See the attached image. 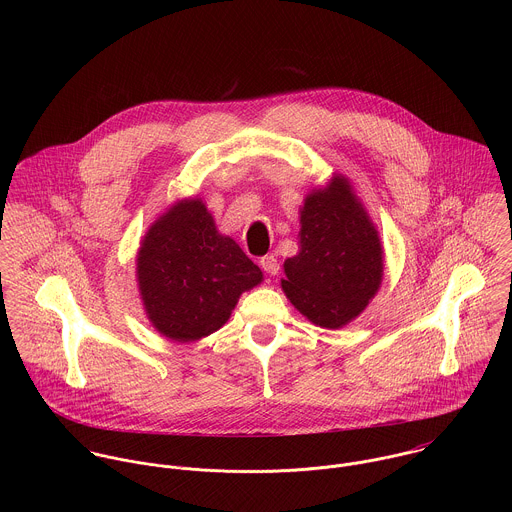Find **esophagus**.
I'll return each instance as SVG.
<instances>
[{"label": "esophagus", "instance_id": "obj_1", "mask_svg": "<svg viewBox=\"0 0 512 512\" xmlns=\"http://www.w3.org/2000/svg\"><path fill=\"white\" fill-rule=\"evenodd\" d=\"M260 268H262L266 274H270V276H276V274L280 272V264H278V258H276L274 254H268V256H264V258L260 260Z\"/></svg>", "mask_w": 512, "mask_h": 512}]
</instances>
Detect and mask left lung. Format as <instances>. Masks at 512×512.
<instances>
[{"mask_svg":"<svg viewBox=\"0 0 512 512\" xmlns=\"http://www.w3.org/2000/svg\"><path fill=\"white\" fill-rule=\"evenodd\" d=\"M299 226V252L284 262L282 290L311 323L339 329L380 290L384 250L378 230L341 173L305 195Z\"/></svg>","mask_w":512,"mask_h":512,"instance_id":"1","label":"left lung"}]
</instances>
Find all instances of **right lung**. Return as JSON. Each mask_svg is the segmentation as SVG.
<instances>
[{
    "label": "right lung",
    "mask_w": 512,
    "mask_h": 512,
    "mask_svg": "<svg viewBox=\"0 0 512 512\" xmlns=\"http://www.w3.org/2000/svg\"><path fill=\"white\" fill-rule=\"evenodd\" d=\"M147 319L171 341H199L230 319L240 295L262 284V270L226 234L203 199L173 203L151 222L136 256Z\"/></svg>",
    "instance_id": "1"
}]
</instances>
